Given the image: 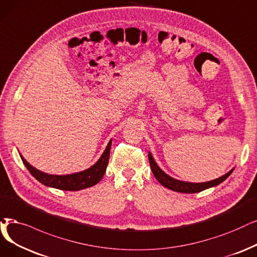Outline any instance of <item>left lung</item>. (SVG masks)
Wrapping results in <instances>:
<instances>
[{"mask_svg": "<svg viewBox=\"0 0 257 257\" xmlns=\"http://www.w3.org/2000/svg\"><path fill=\"white\" fill-rule=\"evenodd\" d=\"M149 160H150V166H151L154 176H155V178L162 184V186L172 190V191L179 192V193H190V194L191 193H198V192H201L206 189L216 187L219 183H221L222 181L227 179L231 175L232 172L234 171V169H232L231 171H229L227 174H224V175H222L221 177L211 180V181L189 182V181H181V180L175 179V178L171 177L170 175H168L167 173H164L159 168L158 164L156 163L151 152H149Z\"/></svg>", "mask_w": 257, "mask_h": 257, "instance_id": "obj_1", "label": "left lung"}]
</instances>
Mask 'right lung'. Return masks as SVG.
I'll use <instances>...</instances> for the list:
<instances>
[{
  "label": "right lung",
  "mask_w": 257,
  "mask_h": 257,
  "mask_svg": "<svg viewBox=\"0 0 257 257\" xmlns=\"http://www.w3.org/2000/svg\"><path fill=\"white\" fill-rule=\"evenodd\" d=\"M110 146L111 140L107 143L105 151L98 161L90 168L78 173L67 174V175H53V174L44 173L34 168L32 164H29V162H27L22 155L20 156H21L24 166L27 168L30 174L44 186L63 191H79L95 186L104 176L109 159Z\"/></svg>",
  "instance_id": "right-lung-1"
}]
</instances>
